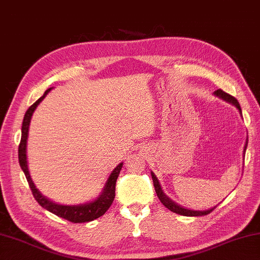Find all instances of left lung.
Instances as JSON below:
<instances>
[{"instance_id":"1","label":"left lung","mask_w":260,"mask_h":260,"mask_svg":"<svg viewBox=\"0 0 260 260\" xmlns=\"http://www.w3.org/2000/svg\"><path fill=\"white\" fill-rule=\"evenodd\" d=\"M215 94H216L217 96L224 99L225 101L233 103V105L238 108L239 111L241 112V107H240V103L238 102L237 99L231 95V94L224 92L223 89H217V91H215ZM247 145H248V141H247V142H245V145H244V153H245V149H247ZM151 176H152L154 190H155V193H157L159 200L161 201V204L165 207H166V208H168L169 210L173 211V212H176V214L183 215V216H190V217L191 216H205V215L210 214V212L216 208V207H214V208H211L209 210H206V211H194V210H188V209L183 208V207L178 206L176 204H174L172 200H169L168 198L164 194V192L161 190V186H160V184H159V181L157 179V177H155V175H154L153 173H151Z\"/></svg>"}]
</instances>
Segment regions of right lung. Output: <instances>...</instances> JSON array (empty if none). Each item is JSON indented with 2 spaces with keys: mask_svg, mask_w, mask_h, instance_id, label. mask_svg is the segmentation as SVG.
I'll return each instance as SVG.
<instances>
[{
  "mask_svg": "<svg viewBox=\"0 0 260 260\" xmlns=\"http://www.w3.org/2000/svg\"><path fill=\"white\" fill-rule=\"evenodd\" d=\"M51 91V88H48L43 94V96H41L39 100L35 103L28 108L26 111L25 117H23L22 121V127H21V140L20 143H19L18 148V155H19V164H20V167L25 173V176L27 178V182L29 184V187L31 190L32 196H34L35 200L39 202V204L45 208L46 210L51 211L52 214L61 217V218H64L66 220H69L70 223H86V221H91L99 218L102 215L106 214V211L110 208V206L114 202L115 196H116V182L118 175L121 171L122 164H119L118 166L114 169V172L111 173V175L108 179L107 185L105 187V191L102 192V194L95 201L91 202V204L82 205V206H61V205H55L53 202L46 199L41 194L39 190L35 187L34 183H32L29 172H28L27 167V155H26V144H27V136H28V127H29L30 118L32 112L36 109V107L39 103L43 100L46 94Z\"/></svg>",
  "mask_w": 260,
  "mask_h": 260,
  "instance_id": "obj_1",
  "label": "right lung"
}]
</instances>
